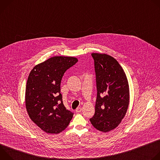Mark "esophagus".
Returning <instances> with one entry per match:
<instances>
[{"label": "esophagus", "instance_id": "obj_1", "mask_svg": "<svg viewBox=\"0 0 160 160\" xmlns=\"http://www.w3.org/2000/svg\"><path fill=\"white\" fill-rule=\"evenodd\" d=\"M75 111H76L77 112H80L82 111V108H80V107H78V108H77L76 109Z\"/></svg>", "mask_w": 160, "mask_h": 160}]
</instances>
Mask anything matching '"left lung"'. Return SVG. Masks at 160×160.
<instances>
[{
  "instance_id": "8db88e82",
  "label": "left lung",
  "mask_w": 160,
  "mask_h": 160,
  "mask_svg": "<svg viewBox=\"0 0 160 160\" xmlns=\"http://www.w3.org/2000/svg\"><path fill=\"white\" fill-rule=\"evenodd\" d=\"M96 76L95 114L90 119L98 130L107 132L118 126L129 104V85L126 74L112 56L92 53Z\"/></svg>"
}]
</instances>
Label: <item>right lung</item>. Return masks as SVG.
Returning <instances> with one entry per match:
<instances>
[{"label":"right lung","mask_w":160,"mask_h":160,"mask_svg":"<svg viewBox=\"0 0 160 160\" xmlns=\"http://www.w3.org/2000/svg\"><path fill=\"white\" fill-rule=\"evenodd\" d=\"M77 61L74 57H52L36 65L29 74L27 111L30 119L46 133L61 132L73 118V113L63 104L60 85L65 72Z\"/></svg>","instance_id":"obj_1"}]
</instances>
